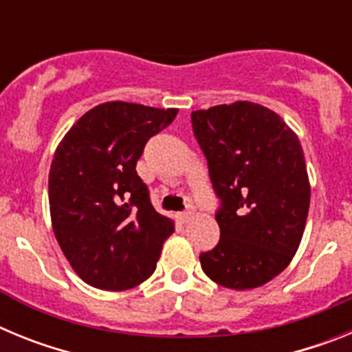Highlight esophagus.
<instances>
[{
  "mask_svg": "<svg viewBox=\"0 0 352 352\" xmlns=\"http://www.w3.org/2000/svg\"><path fill=\"white\" fill-rule=\"evenodd\" d=\"M192 217H194V206H192V204H188V208L178 214V220L182 223H186V222H190Z\"/></svg>",
  "mask_w": 352,
  "mask_h": 352,
  "instance_id": "obj_1",
  "label": "esophagus"
}]
</instances>
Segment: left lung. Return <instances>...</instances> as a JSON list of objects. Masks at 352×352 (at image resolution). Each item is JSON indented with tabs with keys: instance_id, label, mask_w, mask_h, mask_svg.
I'll list each match as a JSON object with an SVG mask.
<instances>
[{
	"instance_id": "obj_1",
	"label": "left lung",
	"mask_w": 352,
	"mask_h": 352,
	"mask_svg": "<svg viewBox=\"0 0 352 352\" xmlns=\"http://www.w3.org/2000/svg\"><path fill=\"white\" fill-rule=\"evenodd\" d=\"M192 130L220 201V239L199 256L203 272L236 291L264 285L287 268L309 214L300 139L278 114L252 102L194 111Z\"/></svg>"
}]
</instances>
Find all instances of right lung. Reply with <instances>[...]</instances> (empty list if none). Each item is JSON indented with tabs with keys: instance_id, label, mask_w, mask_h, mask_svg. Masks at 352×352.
Segmentation results:
<instances>
[{
	"instance_id": "1",
	"label": "right lung",
	"mask_w": 352,
	"mask_h": 352,
	"mask_svg": "<svg viewBox=\"0 0 352 352\" xmlns=\"http://www.w3.org/2000/svg\"><path fill=\"white\" fill-rule=\"evenodd\" d=\"M178 109L129 102L93 107L68 130L49 173L52 229L86 284L125 291L153 275L174 223L157 213L135 166Z\"/></svg>"
}]
</instances>
